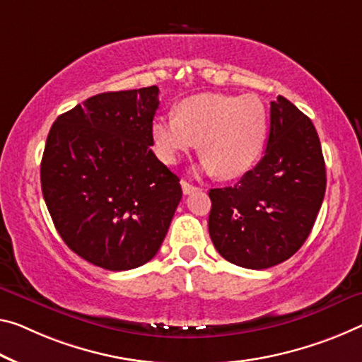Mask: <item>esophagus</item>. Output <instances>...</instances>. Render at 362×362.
<instances>
[{"label": "esophagus", "mask_w": 362, "mask_h": 362, "mask_svg": "<svg viewBox=\"0 0 362 362\" xmlns=\"http://www.w3.org/2000/svg\"><path fill=\"white\" fill-rule=\"evenodd\" d=\"M181 187H182V192H185V194H191V192H194V191H197V186H192V185H189V182L187 181H185V180H182L181 181Z\"/></svg>", "instance_id": "obj_1"}]
</instances>
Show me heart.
Returning <instances> with one entry per match:
<instances>
[{
    "label": "heart",
    "mask_w": 362,
    "mask_h": 362,
    "mask_svg": "<svg viewBox=\"0 0 362 362\" xmlns=\"http://www.w3.org/2000/svg\"><path fill=\"white\" fill-rule=\"evenodd\" d=\"M267 119L265 105L255 95L199 93L176 105L175 118L157 116L150 132L162 162L175 163L199 142L204 171L235 180L257 162Z\"/></svg>",
    "instance_id": "heart-1"
}]
</instances>
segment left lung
Wrapping results in <instances>:
<instances>
[{"label": "left lung", "instance_id": "1", "mask_svg": "<svg viewBox=\"0 0 362 362\" xmlns=\"http://www.w3.org/2000/svg\"><path fill=\"white\" fill-rule=\"evenodd\" d=\"M325 162L308 116L285 97L270 103L265 153L235 186L210 189L209 233L228 262L262 270L299 251L325 196Z\"/></svg>", "mask_w": 362, "mask_h": 362}]
</instances>
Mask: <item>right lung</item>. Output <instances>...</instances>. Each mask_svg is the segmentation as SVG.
I'll use <instances>...</instances> for the list:
<instances>
[{
  "label": "right lung",
  "instance_id": "right-lung-1",
  "mask_svg": "<svg viewBox=\"0 0 362 362\" xmlns=\"http://www.w3.org/2000/svg\"><path fill=\"white\" fill-rule=\"evenodd\" d=\"M158 87L105 92L59 115L40 165L59 236L87 262L131 270L155 257L182 191L150 146Z\"/></svg>",
  "mask_w": 362,
  "mask_h": 362
}]
</instances>
